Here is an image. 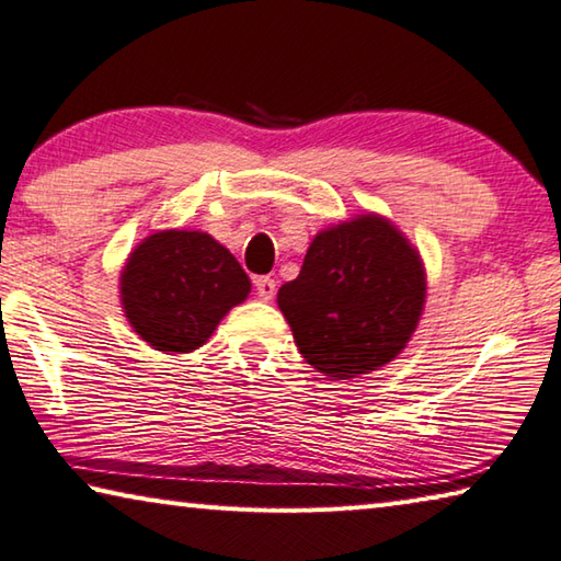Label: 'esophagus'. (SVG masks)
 I'll return each mask as SVG.
<instances>
[{
	"label": "esophagus",
	"instance_id": "obj_1",
	"mask_svg": "<svg viewBox=\"0 0 561 561\" xmlns=\"http://www.w3.org/2000/svg\"><path fill=\"white\" fill-rule=\"evenodd\" d=\"M254 289H257V297L262 301H270L274 297V291H277V282L272 277H257L254 279Z\"/></svg>",
	"mask_w": 561,
	"mask_h": 561
}]
</instances>
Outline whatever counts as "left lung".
I'll return each instance as SVG.
<instances>
[{"mask_svg":"<svg viewBox=\"0 0 561 561\" xmlns=\"http://www.w3.org/2000/svg\"><path fill=\"white\" fill-rule=\"evenodd\" d=\"M425 287L415 244L388 217L364 213L314 234L277 304L307 364L344 381L401 354L421 321Z\"/></svg>","mask_w":561,"mask_h":561,"instance_id":"obj_1","label":"left lung"}]
</instances>
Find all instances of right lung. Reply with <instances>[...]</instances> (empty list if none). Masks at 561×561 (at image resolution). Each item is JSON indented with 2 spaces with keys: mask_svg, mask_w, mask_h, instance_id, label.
Returning a JSON list of instances; mask_svg holds the SVG:
<instances>
[{
  "mask_svg": "<svg viewBox=\"0 0 561 561\" xmlns=\"http://www.w3.org/2000/svg\"><path fill=\"white\" fill-rule=\"evenodd\" d=\"M118 289L133 331L173 356L201 348L252 282L213 234L158 230L128 254Z\"/></svg>",
  "mask_w": 561,
  "mask_h": 561,
  "instance_id": "add662e5",
  "label": "right lung"
}]
</instances>
